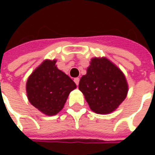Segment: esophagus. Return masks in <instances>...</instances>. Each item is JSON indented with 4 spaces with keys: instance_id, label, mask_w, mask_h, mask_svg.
<instances>
[{
    "instance_id": "1",
    "label": "esophagus",
    "mask_w": 155,
    "mask_h": 155,
    "mask_svg": "<svg viewBox=\"0 0 155 155\" xmlns=\"http://www.w3.org/2000/svg\"><path fill=\"white\" fill-rule=\"evenodd\" d=\"M74 83L78 85V84H79V82H80V78H78V77L74 78Z\"/></svg>"
}]
</instances>
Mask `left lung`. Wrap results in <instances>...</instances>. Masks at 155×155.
Instances as JSON below:
<instances>
[{
	"label": "left lung",
	"instance_id": "8db88e82",
	"mask_svg": "<svg viewBox=\"0 0 155 155\" xmlns=\"http://www.w3.org/2000/svg\"><path fill=\"white\" fill-rule=\"evenodd\" d=\"M79 90L91 110L107 114L124 101L129 86L120 68L106 57H94L91 59L86 74L81 78Z\"/></svg>",
	"mask_w": 155,
	"mask_h": 155
}]
</instances>
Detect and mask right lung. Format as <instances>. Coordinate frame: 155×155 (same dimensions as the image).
<instances>
[{
	"mask_svg": "<svg viewBox=\"0 0 155 155\" xmlns=\"http://www.w3.org/2000/svg\"><path fill=\"white\" fill-rule=\"evenodd\" d=\"M56 60H45L29 76L26 94L30 103L46 115H54L63 109L76 84L59 70Z\"/></svg>",
	"mask_w": 155,
	"mask_h": 155,
	"instance_id": "add662e5",
	"label": "right lung"
}]
</instances>
